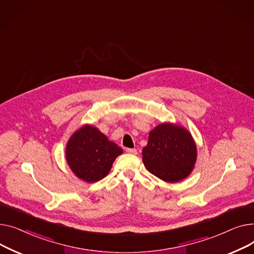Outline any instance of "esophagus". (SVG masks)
<instances>
[{"instance_id":"esophagus-1","label":"esophagus","mask_w":254,"mask_h":254,"mask_svg":"<svg viewBox=\"0 0 254 254\" xmlns=\"http://www.w3.org/2000/svg\"><path fill=\"white\" fill-rule=\"evenodd\" d=\"M126 152L128 154H132V155H136L137 154V151L135 150V148H126Z\"/></svg>"}]
</instances>
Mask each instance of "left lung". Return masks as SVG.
I'll use <instances>...</instances> for the list:
<instances>
[{
    "label": "left lung",
    "instance_id": "obj_1",
    "mask_svg": "<svg viewBox=\"0 0 254 254\" xmlns=\"http://www.w3.org/2000/svg\"><path fill=\"white\" fill-rule=\"evenodd\" d=\"M197 147L184 127L161 124L150 132L142 150L146 169L160 180L176 183L186 178L195 165Z\"/></svg>",
    "mask_w": 254,
    "mask_h": 254
}]
</instances>
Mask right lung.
Here are the masks:
<instances>
[{
	"label": "right lung",
	"mask_w": 254,
	"mask_h": 254,
	"mask_svg": "<svg viewBox=\"0 0 254 254\" xmlns=\"http://www.w3.org/2000/svg\"><path fill=\"white\" fill-rule=\"evenodd\" d=\"M122 153V148L97 128L86 125L69 138L65 156L74 174L87 183H95L108 175L114 161Z\"/></svg>",
	"instance_id": "obj_1"
}]
</instances>
